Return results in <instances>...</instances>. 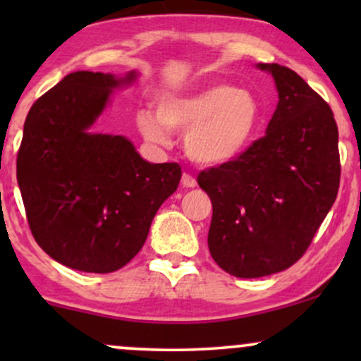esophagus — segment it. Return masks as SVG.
I'll return each mask as SVG.
<instances>
[{"instance_id": "1", "label": "esophagus", "mask_w": 361, "mask_h": 361, "mask_svg": "<svg viewBox=\"0 0 361 361\" xmlns=\"http://www.w3.org/2000/svg\"><path fill=\"white\" fill-rule=\"evenodd\" d=\"M181 185L185 186V188H193V186H197V178H195L192 173H183L181 175Z\"/></svg>"}]
</instances>
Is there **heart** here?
<instances>
[{
  "label": "heart",
  "instance_id": "1",
  "mask_svg": "<svg viewBox=\"0 0 361 361\" xmlns=\"http://www.w3.org/2000/svg\"><path fill=\"white\" fill-rule=\"evenodd\" d=\"M259 120V103L251 91L215 82L166 94L157 102V115L140 111L137 127L144 139L157 146H168L169 130L186 132V154L204 166H219L243 154Z\"/></svg>",
  "mask_w": 361,
  "mask_h": 361
}]
</instances>
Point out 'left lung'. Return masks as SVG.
<instances>
[{
	"mask_svg": "<svg viewBox=\"0 0 361 361\" xmlns=\"http://www.w3.org/2000/svg\"><path fill=\"white\" fill-rule=\"evenodd\" d=\"M258 68L271 73L280 98L267 132L235 159L197 178L212 200L210 255L239 279L297 263L336 200L341 176L331 106L292 69Z\"/></svg>",
	"mask_w": 361,
	"mask_h": 361,
	"instance_id": "1",
	"label": "left lung"
}]
</instances>
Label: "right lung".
I'll return each mask as SVG.
<instances>
[{
	"instance_id": "1",
	"label": "right lung",
	"mask_w": 361,
	"mask_h": 361,
	"mask_svg": "<svg viewBox=\"0 0 361 361\" xmlns=\"http://www.w3.org/2000/svg\"><path fill=\"white\" fill-rule=\"evenodd\" d=\"M135 80L68 74L32 105L16 180L37 244L64 267L117 271L146 243L152 219L175 193L178 163L151 164L122 135L93 134L111 90Z\"/></svg>"
}]
</instances>
